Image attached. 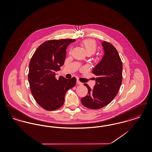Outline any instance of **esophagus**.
<instances>
[{"mask_svg":"<svg viewBox=\"0 0 152 152\" xmlns=\"http://www.w3.org/2000/svg\"><path fill=\"white\" fill-rule=\"evenodd\" d=\"M77 84H79V85H83V83H81V82H80L79 80H77Z\"/></svg>","mask_w":152,"mask_h":152,"instance_id":"obj_1","label":"esophagus"}]
</instances>
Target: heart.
<instances>
[{"label": "heart", "instance_id": "1", "mask_svg": "<svg viewBox=\"0 0 152 152\" xmlns=\"http://www.w3.org/2000/svg\"><path fill=\"white\" fill-rule=\"evenodd\" d=\"M82 44L84 46L87 53L92 55L97 50V43L93 39H85L82 41Z\"/></svg>", "mask_w": 152, "mask_h": 152}]
</instances>
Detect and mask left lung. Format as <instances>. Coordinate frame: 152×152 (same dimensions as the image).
Wrapping results in <instances>:
<instances>
[{
    "label": "left lung",
    "mask_w": 152,
    "mask_h": 152,
    "mask_svg": "<svg viewBox=\"0 0 152 152\" xmlns=\"http://www.w3.org/2000/svg\"><path fill=\"white\" fill-rule=\"evenodd\" d=\"M102 45L104 55L92 70L97 76L96 84L91 90L87 84H84L88 92L87 96L81 99L84 107L92 109L108 105L118 94L123 80V64L116 48L105 41Z\"/></svg>",
    "instance_id": "obj_1"
}]
</instances>
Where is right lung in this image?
Here are the masks:
<instances>
[{
  "instance_id": "right-lung-1",
  "label": "right lung",
  "mask_w": 152,
  "mask_h": 152,
  "mask_svg": "<svg viewBox=\"0 0 152 152\" xmlns=\"http://www.w3.org/2000/svg\"><path fill=\"white\" fill-rule=\"evenodd\" d=\"M75 39L47 40L34 52L29 64L28 79L31 94L36 102L47 110H55L64 102L66 91L74 87L76 79L55 77V71L64 64L66 50Z\"/></svg>"
}]
</instances>
